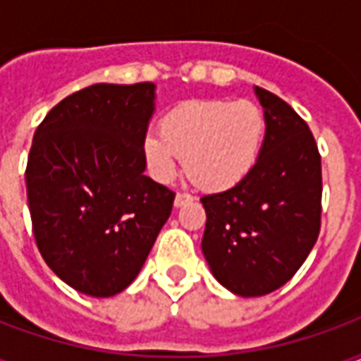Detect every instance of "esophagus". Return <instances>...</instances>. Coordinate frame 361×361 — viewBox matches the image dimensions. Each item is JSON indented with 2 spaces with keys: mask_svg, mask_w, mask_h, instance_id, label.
<instances>
[{
  "mask_svg": "<svg viewBox=\"0 0 361 361\" xmlns=\"http://www.w3.org/2000/svg\"><path fill=\"white\" fill-rule=\"evenodd\" d=\"M191 201H193V197L189 195V193H178L176 199H173V207H176V209H180V207L191 203Z\"/></svg>",
  "mask_w": 361,
  "mask_h": 361,
  "instance_id": "34e87169",
  "label": "esophagus"
}]
</instances>
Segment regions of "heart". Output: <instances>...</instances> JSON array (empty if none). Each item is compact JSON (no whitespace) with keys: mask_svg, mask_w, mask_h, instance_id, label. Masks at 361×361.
Wrapping results in <instances>:
<instances>
[{"mask_svg":"<svg viewBox=\"0 0 361 361\" xmlns=\"http://www.w3.org/2000/svg\"><path fill=\"white\" fill-rule=\"evenodd\" d=\"M265 131V114L251 100H193L166 114L160 135L142 139V157L157 180H172L185 158L199 188L226 191L253 172Z\"/></svg>","mask_w":361,"mask_h":361,"instance_id":"1","label":"heart"}]
</instances>
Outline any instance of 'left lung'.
Masks as SVG:
<instances>
[{"instance_id": "obj_1", "label": "left lung", "mask_w": 361, "mask_h": 361, "mask_svg": "<svg viewBox=\"0 0 361 361\" xmlns=\"http://www.w3.org/2000/svg\"><path fill=\"white\" fill-rule=\"evenodd\" d=\"M267 131L253 172L235 188L201 197V247L220 284L242 298L271 294L303 265L321 228V157L292 106L253 87Z\"/></svg>"}]
</instances>
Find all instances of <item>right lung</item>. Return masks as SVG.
I'll return each mask as SVG.
<instances>
[{
  "label": "right lung",
  "mask_w": 361,
  "mask_h": 361,
  "mask_svg": "<svg viewBox=\"0 0 361 361\" xmlns=\"http://www.w3.org/2000/svg\"><path fill=\"white\" fill-rule=\"evenodd\" d=\"M154 90L152 82L92 85L36 129L25 173L36 245L81 294L126 290L172 212L173 191L145 176Z\"/></svg>",
  "instance_id": "obj_1"
}]
</instances>
